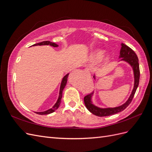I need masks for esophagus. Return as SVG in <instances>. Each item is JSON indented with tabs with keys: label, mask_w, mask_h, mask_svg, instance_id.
<instances>
[{
	"label": "esophagus",
	"mask_w": 152,
	"mask_h": 152,
	"mask_svg": "<svg viewBox=\"0 0 152 152\" xmlns=\"http://www.w3.org/2000/svg\"><path fill=\"white\" fill-rule=\"evenodd\" d=\"M84 72L86 73H90V72H89V70H88V69H86V70H84Z\"/></svg>",
	"instance_id": "obj_1"
}]
</instances>
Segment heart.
Segmentation results:
<instances>
[{
    "label": "heart",
    "mask_w": 152,
    "mask_h": 152,
    "mask_svg": "<svg viewBox=\"0 0 152 152\" xmlns=\"http://www.w3.org/2000/svg\"><path fill=\"white\" fill-rule=\"evenodd\" d=\"M104 54V51L103 50L98 49L95 50V51L92 54V59L95 61H99L102 60Z\"/></svg>",
    "instance_id": "obj_1"
}]
</instances>
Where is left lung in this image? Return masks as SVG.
Returning a JSON list of instances; mask_svg holds the SVG:
<instances>
[{"label":"left lung","instance_id":"obj_1","mask_svg":"<svg viewBox=\"0 0 152 152\" xmlns=\"http://www.w3.org/2000/svg\"><path fill=\"white\" fill-rule=\"evenodd\" d=\"M121 49L120 52V58H122L121 60L126 61L129 63L131 65L133 68L134 74V89L132 90V93L130 96L129 98L127 101L126 103L120 106V107L115 108H99L96 107V106L92 104L91 102V98L93 93L88 94L84 98V103L86 108L90 112L98 117H106L112 115L113 114H116L118 112H121L125 110L129 104L131 103L132 100L134 98V96L136 91V89L138 87L140 82V71L139 66V60L135 52L131 48H130L126 44L123 43L121 44ZM94 78V76L93 77Z\"/></svg>","mask_w":152,"mask_h":152}]
</instances>
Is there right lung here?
I'll list each match as a JSON object with an SVG mask.
<instances>
[{"mask_svg":"<svg viewBox=\"0 0 152 152\" xmlns=\"http://www.w3.org/2000/svg\"><path fill=\"white\" fill-rule=\"evenodd\" d=\"M51 45V46L54 47V48L58 46V45H57L56 44L50 42V41H43V42H42L35 44L33 45H34V46H35V45ZM68 75L69 74L68 73V74H66L65 77H63V79L62 82H61V87H60V90H59V95L58 99L57 101V102L56 103V104H55L53 106V107L52 108H50V109L47 110V111L42 112H35L36 113H37L39 115H47V114H49V113H51L54 112L55 110H57L59 106V104H60V103H61V99L62 98V92H63V90L64 89V87H65V86L66 84L67 78H68Z\"/></svg>","mask_w":152,"mask_h":152,"instance_id":"add662e5","label":"right lung"}]
</instances>
